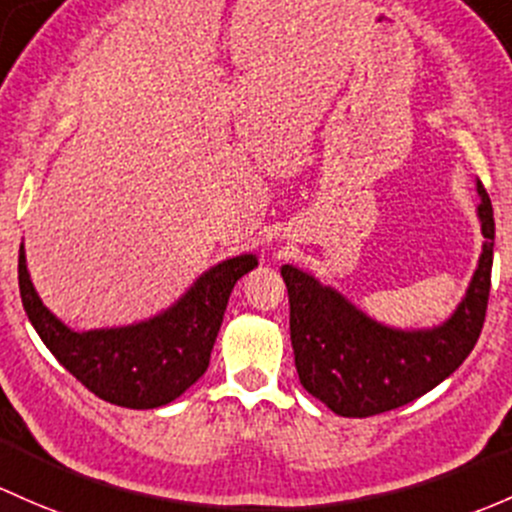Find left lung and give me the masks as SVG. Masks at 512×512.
<instances>
[{"mask_svg": "<svg viewBox=\"0 0 512 512\" xmlns=\"http://www.w3.org/2000/svg\"><path fill=\"white\" fill-rule=\"evenodd\" d=\"M481 193L483 245L478 270L459 309L432 331H395L375 324L333 289L284 265L289 294V336L301 385L341 417H373L449 378L473 351L486 321L491 292L496 220L486 188Z\"/></svg>", "mask_w": 512, "mask_h": 512, "instance_id": "1", "label": "left lung"}]
</instances>
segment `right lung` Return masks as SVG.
I'll return each instance as SVG.
<instances>
[{
	"label": "right lung",
	"mask_w": 512,
	"mask_h": 512,
	"mask_svg": "<svg viewBox=\"0 0 512 512\" xmlns=\"http://www.w3.org/2000/svg\"><path fill=\"white\" fill-rule=\"evenodd\" d=\"M255 265L252 255L220 262L157 319L107 331L75 333L41 304L26 272L24 245L19 292L41 341L78 383L117 407L154 410L184 395L206 373L230 292Z\"/></svg>",
	"instance_id": "add662e5"
}]
</instances>
